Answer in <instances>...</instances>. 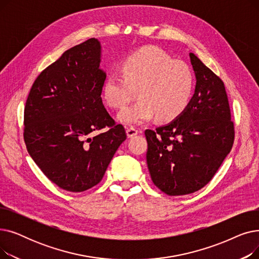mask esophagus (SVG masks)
<instances>
[{"label": "esophagus", "instance_id": "34e87169", "mask_svg": "<svg viewBox=\"0 0 259 259\" xmlns=\"http://www.w3.org/2000/svg\"><path fill=\"white\" fill-rule=\"evenodd\" d=\"M126 132H127V137L128 138H132V137H134V135H137L138 133H139V130L135 128V127H128L127 129H126Z\"/></svg>", "mask_w": 259, "mask_h": 259}]
</instances>
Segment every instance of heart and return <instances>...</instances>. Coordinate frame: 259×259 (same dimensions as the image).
Listing matches in <instances>:
<instances>
[{
    "label": "heart",
    "mask_w": 259,
    "mask_h": 259,
    "mask_svg": "<svg viewBox=\"0 0 259 259\" xmlns=\"http://www.w3.org/2000/svg\"><path fill=\"white\" fill-rule=\"evenodd\" d=\"M194 88L190 67L174 61L157 47H145L125 59L121 72L109 73L103 88L107 105L124 108L138 89L140 100L125 108L118 120L126 125H139L157 117L169 121L180 116L189 105Z\"/></svg>",
    "instance_id": "heart-1"
}]
</instances>
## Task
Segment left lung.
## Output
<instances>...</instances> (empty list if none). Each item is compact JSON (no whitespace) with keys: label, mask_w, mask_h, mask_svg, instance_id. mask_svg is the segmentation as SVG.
Here are the masks:
<instances>
[{"label":"left lung","mask_w":259,"mask_h":259,"mask_svg":"<svg viewBox=\"0 0 259 259\" xmlns=\"http://www.w3.org/2000/svg\"><path fill=\"white\" fill-rule=\"evenodd\" d=\"M196 88L186 110L170 124L147 129V165L167 195L198 191L211 182L232 149L235 130L225 84L194 53Z\"/></svg>","instance_id":"8db88e82"}]
</instances>
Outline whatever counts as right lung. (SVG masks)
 Masks as SVG:
<instances>
[{
	"label": "right lung",
	"mask_w": 259,
	"mask_h": 259,
	"mask_svg": "<svg viewBox=\"0 0 259 259\" xmlns=\"http://www.w3.org/2000/svg\"><path fill=\"white\" fill-rule=\"evenodd\" d=\"M100 62L94 37L68 49L35 78L24 109L27 151L49 181L69 192L98 185L127 139L103 104Z\"/></svg>",
	"instance_id": "add662e5"
}]
</instances>
